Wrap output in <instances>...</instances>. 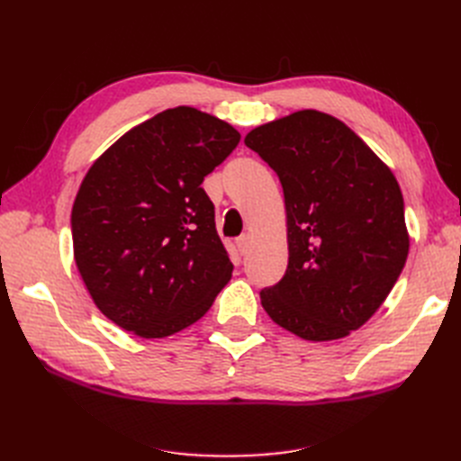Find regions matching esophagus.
I'll use <instances>...</instances> for the list:
<instances>
[{
	"label": "esophagus",
	"mask_w": 461,
	"mask_h": 461,
	"mask_svg": "<svg viewBox=\"0 0 461 461\" xmlns=\"http://www.w3.org/2000/svg\"><path fill=\"white\" fill-rule=\"evenodd\" d=\"M236 248H239V252L244 256V254H248V249H249V236L248 234H242L239 240H236Z\"/></svg>",
	"instance_id": "34e87169"
}]
</instances>
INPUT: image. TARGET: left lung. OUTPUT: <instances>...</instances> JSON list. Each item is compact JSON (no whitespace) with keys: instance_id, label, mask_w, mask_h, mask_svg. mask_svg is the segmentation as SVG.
<instances>
[{"instance_id":"obj_1","label":"left lung","mask_w":461,"mask_h":461,"mask_svg":"<svg viewBox=\"0 0 461 461\" xmlns=\"http://www.w3.org/2000/svg\"><path fill=\"white\" fill-rule=\"evenodd\" d=\"M244 142L285 192L288 267L261 290L263 310L303 340L348 337L381 308L408 259L394 173L348 124L315 109L265 122Z\"/></svg>"}]
</instances>
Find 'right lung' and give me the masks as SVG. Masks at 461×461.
Returning a JSON list of instances; mask_svg holds the SVG:
<instances>
[{
	"mask_svg": "<svg viewBox=\"0 0 461 461\" xmlns=\"http://www.w3.org/2000/svg\"><path fill=\"white\" fill-rule=\"evenodd\" d=\"M239 142L232 124L180 105L124 132L88 169L71 213L75 261L97 310L121 329L171 337L230 281L202 183Z\"/></svg>",
	"mask_w": 461,
	"mask_h": 461,
	"instance_id": "add662e5",
	"label": "right lung"
}]
</instances>
